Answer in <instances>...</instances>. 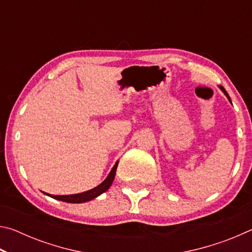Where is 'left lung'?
I'll use <instances>...</instances> for the list:
<instances>
[{
    "instance_id": "obj_1",
    "label": "left lung",
    "mask_w": 252,
    "mask_h": 252,
    "mask_svg": "<svg viewBox=\"0 0 252 252\" xmlns=\"http://www.w3.org/2000/svg\"><path fill=\"white\" fill-rule=\"evenodd\" d=\"M219 88H220V90H221V91H222V92L224 93V95L228 97V100H229V102H230V103H231V104H232V102H231V99H230V96H229V94H228V93H227V91H225V90H224V88H223V87H221V85H220V87H219Z\"/></svg>"
}]
</instances>
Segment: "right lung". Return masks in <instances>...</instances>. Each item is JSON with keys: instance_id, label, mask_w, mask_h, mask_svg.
I'll return each mask as SVG.
<instances>
[{"instance_id": "obj_1", "label": "right lung", "mask_w": 252, "mask_h": 252, "mask_svg": "<svg viewBox=\"0 0 252 252\" xmlns=\"http://www.w3.org/2000/svg\"><path fill=\"white\" fill-rule=\"evenodd\" d=\"M119 161L116 162V164L113 165V168L111 169L110 173L108 174V177L105 178V180L100 183L99 186L93 188V189L85 191V192H81V193H76V194H67V195H53V194H49L45 193L49 197L60 200V201H64V202H69V203H83V202H88L90 200L95 199L96 197H99L100 194L105 192L106 190L109 189L112 185V182L114 180V177H116V171H117V167H118Z\"/></svg>"}]
</instances>
